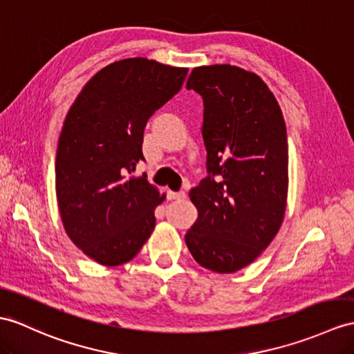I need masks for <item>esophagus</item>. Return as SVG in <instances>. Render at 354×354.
<instances>
[{
  "label": "esophagus",
  "mask_w": 354,
  "mask_h": 354,
  "mask_svg": "<svg viewBox=\"0 0 354 354\" xmlns=\"http://www.w3.org/2000/svg\"><path fill=\"white\" fill-rule=\"evenodd\" d=\"M186 198V194L183 191L180 192H168V200H185Z\"/></svg>",
  "instance_id": "34e87169"
}]
</instances>
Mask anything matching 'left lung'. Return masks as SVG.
Listing matches in <instances>:
<instances>
[{"mask_svg":"<svg viewBox=\"0 0 354 354\" xmlns=\"http://www.w3.org/2000/svg\"><path fill=\"white\" fill-rule=\"evenodd\" d=\"M186 88L203 96L209 177L189 192L198 218L185 240L198 264L234 273L260 257L286 216V122L267 84L242 67H195Z\"/></svg>","mask_w":354,"mask_h":354,"instance_id":"obj_1","label":"left lung"}]
</instances>
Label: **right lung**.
I'll list each match as a JSON object with an SVG mask.
<instances>
[{
    "instance_id": "1",
    "label": "right lung",
    "mask_w": 354,
    "mask_h": 354,
    "mask_svg": "<svg viewBox=\"0 0 354 354\" xmlns=\"http://www.w3.org/2000/svg\"><path fill=\"white\" fill-rule=\"evenodd\" d=\"M186 67L135 57L103 67L68 109L55 158L59 216L76 248L102 266L141 251L165 194L128 176L142 160L144 127L178 93Z\"/></svg>"
}]
</instances>
